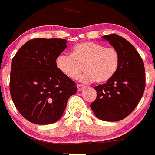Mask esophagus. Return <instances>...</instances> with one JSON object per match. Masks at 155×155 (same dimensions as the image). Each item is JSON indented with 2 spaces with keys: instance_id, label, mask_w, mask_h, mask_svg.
<instances>
[{
  "instance_id": "1",
  "label": "esophagus",
  "mask_w": 155,
  "mask_h": 155,
  "mask_svg": "<svg viewBox=\"0 0 155 155\" xmlns=\"http://www.w3.org/2000/svg\"><path fill=\"white\" fill-rule=\"evenodd\" d=\"M77 87H78V90L79 91H81V90H83L84 88L85 87L84 85H83V84H78L77 85Z\"/></svg>"
}]
</instances>
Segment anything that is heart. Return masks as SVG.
<instances>
[{
	"label": "heart",
	"mask_w": 155,
	"mask_h": 155,
	"mask_svg": "<svg viewBox=\"0 0 155 155\" xmlns=\"http://www.w3.org/2000/svg\"><path fill=\"white\" fill-rule=\"evenodd\" d=\"M120 63V54L114 47L106 48L93 42H83L72 48L71 54H61L55 64L58 70L71 79L81 77L84 82L104 83L114 76Z\"/></svg>",
	"instance_id": "1"
}]
</instances>
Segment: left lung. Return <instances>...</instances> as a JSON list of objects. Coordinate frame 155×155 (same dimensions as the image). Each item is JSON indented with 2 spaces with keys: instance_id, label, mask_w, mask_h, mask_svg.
<instances>
[{
  "instance_id": "left-lung-1",
  "label": "left lung",
  "mask_w": 155,
  "mask_h": 155,
  "mask_svg": "<svg viewBox=\"0 0 155 155\" xmlns=\"http://www.w3.org/2000/svg\"><path fill=\"white\" fill-rule=\"evenodd\" d=\"M103 38L119 51L120 63L110 80L94 87L97 98L91 108L101 120L116 122L127 117L142 97L145 88V66L135 47L126 39L116 34Z\"/></svg>"
}]
</instances>
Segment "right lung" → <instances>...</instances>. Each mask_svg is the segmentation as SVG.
Here are the masks:
<instances>
[{"mask_svg":"<svg viewBox=\"0 0 155 155\" xmlns=\"http://www.w3.org/2000/svg\"><path fill=\"white\" fill-rule=\"evenodd\" d=\"M64 39H33L18 50L11 62L10 92L20 114L38 125L62 116L68 100L78 91L55 61L67 47Z\"/></svg>","mask_w":155,"mask_h":155,"instance_id":"1","label":"right lung"}]
</instances>
